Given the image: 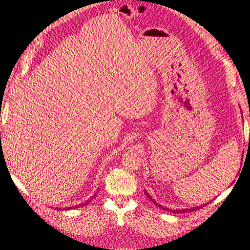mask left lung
<instances>
[{
	"instance_id": "1",
	"label": "left lung",
	"mask_w": 250,
	"mask_h": 250,
	"mask_svg": "<svg viewBox=\"0 0 250 250\" xmlns=\"http://www.w3.org/2000/svg\"><path fill=\"white\" fill-rule=\"evenodd\" d=\"M146 196L147 197H149L150 198V200L152 201V202H153L154 203V204H156V203L153 201V200H152V198H151V196L149 195V194H147L146 193ZM156 205H158L159 207H162V208L164 209V210H167L168 208H166V207H163V206H161V205H159V204H156ZM198 208H200V207H192V208H186V209H171V210H168V211H172V213H188V211H193V210H197Z\"/></svg>"
}]
</instances>
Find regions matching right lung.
<instances>
[{
    "label": "right lung",
    "mask_w": 250,
    "mask_h": 250,
    "mask_svg": "<svg viewBox=\"0 0 250 250\" xmlns=\"http://www.w3.org/2000/svg\"><path fill=\"white\" fill-rule=\"evenodd\" d=\"M1 134V133H0ZM0 138H1V135H0ZM88 203V202H87ZM87 203H83V204H80V205H78V206H75V207H80V206H83V205H87ZM75 207H69V208H68V207H67V208L66 209H71V208H75Z\"/></svg>",
    "instance_id": "add662e5"
}]
</instances>
